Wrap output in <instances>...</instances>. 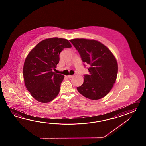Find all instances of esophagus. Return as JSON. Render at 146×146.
I'll use <instances>...</instances> for the list:
<instances>
[{
	"label": "esophagus",
	"mask_w": 146,
	"mask_h": 146,
	"mask_svg": "<svg viewBox=\"0 0 146 146\" xmlns=\"http://www.w3.org/2000/svg\"><path fill=\"white\" fill-rule=\"evenodd\" d=\"M67 77H68L69 78H71L73 77L74 76H73V75H68V76H67Z\"/></svg>",
	"instance_id": "34e87169"
}]
</instances>
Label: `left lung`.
<instances>
[{"label":"left lung","instance_id":"obj_1","mask_svg":"<svg viewBox=\"0 0 146 146\" xmlns=\"http://www.w3.org/2000/svg\"><path fill=\"white\" fill-rule=\"evenodd\" d=\"M70 42L82 62L90 66L89 74L84 75V83L77 88L78 92L89 99L102 98L112 89L116 80L118 65L115 57L99 41L76 38Z\"/></svg>","mask_w":146,"mask_h":146}]
</instances>
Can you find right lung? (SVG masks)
I'll use <instances>...</instances> for the list:
<instances>
[{
    "instance_id": "obj_1",
    "label": "right lung",
    "mask_w": 146,
    "mask_h": 146,
    "mask_svg": "<svg viewBox=\"0 0 146 146\" xmlns=\"http://www.w3.org/2000/svg\"><path fill=\"white\" fill-rule=\"evenodd\" d=\"M70 47L66 39L47 38L37 44L27 56L23 69L25 85L38 102H49L58 94L64 76L53 70L59 63L60 52Z\"/></svg>"
}]
</instances>
